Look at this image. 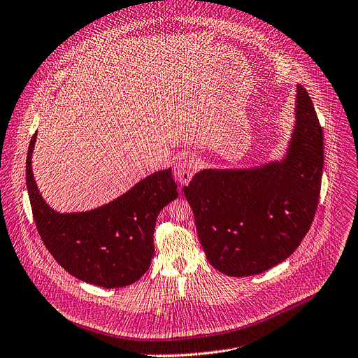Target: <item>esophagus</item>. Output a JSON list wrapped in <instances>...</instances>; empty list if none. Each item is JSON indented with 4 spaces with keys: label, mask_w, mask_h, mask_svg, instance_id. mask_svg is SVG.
Here are the masks:
<instances>
[{
    "label": "esophagus",
    "mask_w": 358,
    "mask_h": 358,
    "mask_svg": "<svg viewBox=\"0 0 358 358\" xmlns=\"http://www.w3.org/2000/svg\"><path fill=\"white\" fill-rule=\"evenodd\" d=\"M197 170V158L192 154H184L174 167V177L178 182L187 184Z\"/></svg>",
    "instance_id": "34e87169"
}]
</instances>
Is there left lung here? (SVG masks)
Segmentation results:
<instances>
[{
  "instance_id": "8db88e82",
  "label": "left lung",
  "mask_w": 358,
  "mask_h": 358,
  "mask_svg": "<svg viewBox=\"0 0 358 358\" xmlns=\"http://www.w3.org/2000/svg\"><path fill=\"white\" fill-rule=\"evenodd\" d=\"M294 127L278 159L204 169L184 187L208 263L247 277L282 263L310 230L321 188L324 138L306 88L296 85Z\"/></svg>"
}]
</instances>
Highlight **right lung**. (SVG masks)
I'll list each match as a JSON object with an SVG mask.
<instances>
[{
    "mask_svg": "<svg viewBox=\"0 0 358 358\" xmlns=\"http://www.w3.org/2000/svg\"><path fill=\"white\" fill-rule=\"evenodd\" d=\"M37 133L27 154V189L37 230L57 263L76 278L103 288L138 281L154 255L157 215L178 196L171 169L147 176L104 206L59 213L43 199L32 173Z\"/></svg>",
    "mask_w": 358,
    "mask_h": 358,
    "instance_id": "add662e5",
    "label": "right lung"
}]
</instances>
